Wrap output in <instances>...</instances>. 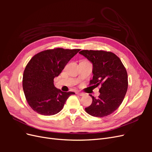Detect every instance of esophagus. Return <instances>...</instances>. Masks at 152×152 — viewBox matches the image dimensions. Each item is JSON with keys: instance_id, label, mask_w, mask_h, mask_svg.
<instances>
[{"instance_id": "34e87169", "label": "esophagus", "mask_w": 152, "mask_h": 152, "mask_svg": "<svg viewBox=\"0 0 152 152\" xmlns=\"http://www.w3.org/2000/svg\"><path fill=\"white\" fill-rule=\"evenodd\" d=\"M77 94L78 95L80 96H84V95H85V94H84V93H77Z\"/></svg>"}]
</instances>
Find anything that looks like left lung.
<instances>
[{"mask_svg": "<svg viewBox=\"0 0 152 152\" xmlns=\"http://www.w3.org/2000/svg\"><path fill=\"white\" fill-rule=\"evenodd\" d=\"M93 63V79L90 85H100L98 98L90 95L93 102L85 108L91 115L103 117L113 113L120 107L128 87L126 68L117 55L105 50H82L79 53Z\"/></svg>", "mask_w": 152, "mask_h": 152, "instance_id": "1", "label": "left lung"}]
</instances>
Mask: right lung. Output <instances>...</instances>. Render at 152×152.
<instances>
[{
    "instance_id": "obj_1",
    "label": "right lung",
    "mask_w": 152,
    "mask_h": 152,
    "mask_svg": "<svg viewBox=\"0 0 152 152\" xmlns=\"http://www.w3.org/2000/svg\"><path fill=\"white\" fill-rule=\"evenodd\" d=\"M80 50L48 49L31 58L23 72V89L27 102L35 112L53 115L63 109L69 96L75 94L57 89L54 79Z\"/></svg>"
}]
</instances>
